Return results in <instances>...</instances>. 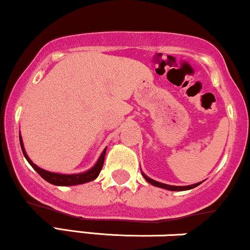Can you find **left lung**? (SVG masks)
<instances>
[{
    "mask_svg": "<svg viewBox=\"0 0 250 250\" xmlns=\"http://www.w3.org/2000/svg\"><path fill=\"white\" fill-rule=\"evenodd\" d=\"M143 177L145 178V180L147 181L148 184H151L152 186H155V187H159V188H164V189H167V190H174V192H178V190H188V189H192L194 188V187L199 186L201 183H196V184H193V185H189V186H173V185H167V184H163V183H159V181H155L153 179L148 178L147 175L145 174V173L142 172Z\"/></svg>",
    "mask_w": 250,
    "mask_h": 250,
    "instance_id": "obj_1",
    "label": "left lung"
}]
</instances>
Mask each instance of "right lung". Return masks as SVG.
<instances>
[{"instance_id": "obj_1", "label": "right lung", "mask_w": 250, "mask_h": 250, "mask_svg": "<svg viewBox=\"0 0 250 250\" xmlns=\"http://www.w3.org/2000/svg\"><path fill=\"white\" fill-rule=\"evenodd\" d=\"M20 144H21V148H22V152H23V154H24L25 159L28 160V163L30 164L32 168H34L35 171H36L38 174H40L41 177L44 179V180L48 181V183L52 184V185H56V186H76V185L86 184V183H89V181L95 180V179L98 177L99 173H101V171H102V167H103V165H104L105 153H106V147H105L104 151L102 152L99 159L97 160V163L92 167H91L90 169H87V171L82 172V173H76V174H62V173L45 171V169L38 167L36 164L32 163L30 158H29L28 154H26L21 134H20Z\"/></svg>"}]
</instances>
